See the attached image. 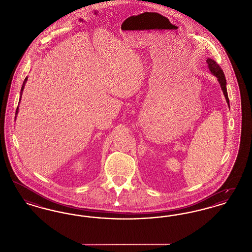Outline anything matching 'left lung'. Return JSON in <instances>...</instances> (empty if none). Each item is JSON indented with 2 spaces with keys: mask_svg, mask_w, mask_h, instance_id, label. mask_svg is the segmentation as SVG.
Instances as JSON below:
<instances>
[{
  "mask_svg": "<svg viewBox=\"0 0 252 252\" xmlns=\"http://www.w3.org/2000/svg\"><path fill=\"white\" fill-rule=\"evenodd\" d=\"M206 62L208 64V68L210 70L211 73L213 75H215L216 78H217V81L218 83L220 84L221 87V90L224 94V96L226 98V101L228 103V106L229 107V100H228V92H227V81H226V77H225V74L223 71L221 70V68L219 67V65L216 63V61L212 59H208L206 60Z\"/></svg>",
  "mask_w": 252,
  "mask_h": 252,
  "instance_id": "left-lung-1",
  "label": "left lung"
}]
</instances>
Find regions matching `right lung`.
Here are the masks:
<instances>
[{"label":"right lung","mask_w":252,"mask_h":252,"mask_svg":"<svg viewBox=\"0 0 252 252\" xmlns=\"http://www.w3.org/2000/svg\"><path fill=\"white\" fill-rule=\"evenodd\" d=\"M26 81H27V77H25V79H24V84L22 86V89H21V96H20V101H19V103L21 102V99H22V95H23V92H24V86L26 84ZM18 112H19V106H18V108H17V110H16V117H17V114H18ZM16 117H15V120H16Z\"/></svg>","instance_id":"right-lung-1"}]
</instances>
